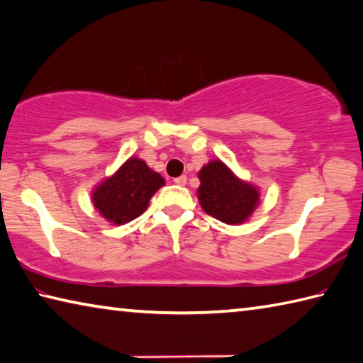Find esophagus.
Wrapping results in <instances>:
<instances>
[{
  "label": "esophagus",
  "instance_id": "34e87169",
  "mask_svg": "<svg viewBox=\"0 0 363 363\" xmlns=\"http://www.w3.org/2000/svg\"><path fill=\"white\" fill-rule=\"evenodd\" d=\"M176 186H186V182H187V176H179V177H174V181H173Z\"/></svg>",
  "mask_w": 363,
  "mask_h": 363
}]
</instances>
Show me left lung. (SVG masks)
<instances>
[{"instance_id":"8db88e82","label":"left lung","mask_w":363,"mask_h":363,"mask_svg":"<svg viewBox=\"0 0 363 363\" xmlns=\"http://www.w3.org/2000/svg\"><path fill=\"white\" fill-rule=\"evenodd\" d=\"M196 196L203 211L228 225L245 223L260 203L259 187L240 179L219 159L211 160L199 171Z\"/></svg>"}]
</instances>
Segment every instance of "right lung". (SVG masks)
<instances>
[{"instance_id": "1", "label": "right lung", "mask_w": 363, "mask_h": 363, "mask_svg": "<svg viewBox=\"0 0 363 363\" xmlns=\"http://www.w3.org/2000/svg\"><path fill=\"white\" fill-rule=\"evenodd\" d=\"M163 186L164 179L157 171L138 157H130L113 176L104 177L91 190V203L113 225H123L140 217Z\"/></svg>"}]
</instances>
